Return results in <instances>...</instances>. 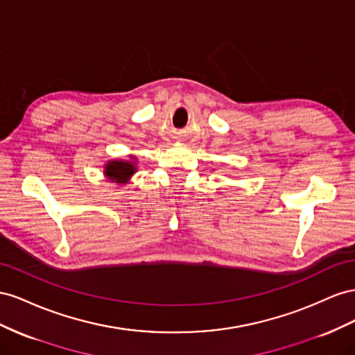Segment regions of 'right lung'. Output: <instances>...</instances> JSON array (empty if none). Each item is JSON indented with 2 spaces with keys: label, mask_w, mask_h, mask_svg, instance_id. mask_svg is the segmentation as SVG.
<instances>
[{
  "label": "right lung",
  "mask_w": 355,
  "mask_h": 355,
  "mask_svg": "<svg viewBox=\"0 0 355 355\" xmlns=\"http://www.w3.org/2000/svg\"><path fill=\"white\" fill-rule=\"evenodd\" d=\"M134 159V157H132ZM137 172L132 160H110L105 165L104 174L110 181H116L119 184H125Z\"/></svg>",
  "instance_id": "1"
}]
</instances>
